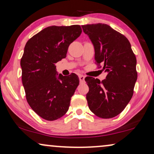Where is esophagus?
<instances>
[{
    "mask_svg": "<svg viewBox=\"0 0 154 154\" xmlns=\"http://www.w3.org/2000/svg\"><path fill=\"white\" fill-rule=\"evenodd\" d=\"M79 80L81 83H83L84 81H85V76L83 75H79Z\"/></svg>",
    "mask_w": 154,
    "mask_h": 154,
    "instance_id": "esophagus-1",
    "label": "esophagus"
}]
</instances>
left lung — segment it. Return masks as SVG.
Masks as SVG:
<instances>
[{
    "label": "left lung",
    "instance_id": "8db88e82",
    "mask_svg": "<svg viewBox=\"0 0 154 154\" xmlns=\"http://www.w3.org/2000/svg\"><path fill=\"white\" fill-rule=\"evenodd\" d=\"M81 26L94 45L95 62L102 63V71L107 73L102 82L90 76L85 79L89 87L88 106L97 116L113 118L123 111L133 94L137 79L135 55L127 38L109 25L98 23Z\"/></svg>",
    "mask_w": 154,
    "mask_h": 154
}]
</instances>
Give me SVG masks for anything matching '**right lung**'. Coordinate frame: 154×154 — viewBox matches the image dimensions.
<instances>
[{"label":"right lung","mask_w":154,"mask_h":154,"mask_svg":"<svg viewBox=\"0 0 154 154\" xmlns=\"http://www.w3.org/2000/svg\"><path fill=\"white\" fill-rule=\"evenodd\" d=\"M81 32L79 25L48 26L31 38L24 47L20 65L27 102L47 121L67 112L79 84L75 73L58 74L55 64L66 57L69 45Z\"/></svg>","instance_id":"add662e5"}]
</instances>
